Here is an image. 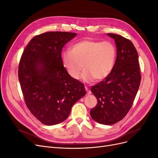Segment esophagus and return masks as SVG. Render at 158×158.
I'll use <instances>...</instances> for the list:
<instances>
[{"mask_svg":"<svg viewBox=\"0 0 158 158\" xmlns=\"http://www.w3.org/2000/svg\"><path fill=\"white\" fill-rule=\"evenodd\" d=\"M85 90H86V92H87V94H88V95H89V94H91V92H90V91L88 89V88L86 86H85Z\"/></svg>","mask_w":158,"mask_h":158,"instance_id":"esophagus-1","label":"esophagus"}]
</instances>
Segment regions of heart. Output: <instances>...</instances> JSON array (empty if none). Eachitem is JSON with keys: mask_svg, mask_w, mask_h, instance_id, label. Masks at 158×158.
Returning <instances> with one entry per match:
<instances>
[{"mask_svg": "<svg viewBox=\"0 0 158 158\" xmlns=\"http://www.w3.org/2000/svg\"><path fill=\"white\" fill-rule=\"evenodd\" d=\"M116 47L110 41L85 39L76 43L71 51L62 54V63L72 78H79L82 65L84 70L81 80L92 83L95 80H103L111 74L115 63Z\"/></svg>", "mask_w": 158, "mask_h": 158, "instance_id": "obj_1", "label": "heart"}]
</instances>
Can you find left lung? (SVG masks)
<instances>
[{
    "instance_id": "obj_1",
    "label": "left lung",
    "mask_w": 158,
    "mask_h": 158,
    "mask_svg": "<svg viewBox=\"0 0 158 158\" xmlns=\"http://www.w3.org/2000/svg\"><path fill=\"white\" fill-rule=\"evenodd\" d=\"M107 35L115 41L117 59L111 74L91 88L98 104L91 109L90 115L98 123L111 125L121 121L131 108L141 76L138 52L132 43L120 35Z\"/></svg>"
}]
</instances>
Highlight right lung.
I'll return each mask as SVG.
<instances>
[{"mask_svg":"<svg viewBox=\"0 0 158 158\" xmlns=\"http://www.w3.org/2000/svg\"><path fill=\"white\" fill-rule=\"evenodd\" d=\"M76 35L44 33L32 38L22 53L18 78L23 98L31 114L44 125L64 121L86 94L84 84L72 78L62 63V49Z\"/></svg>","mask_w":158,"mask_h":158,"instance_id":"obj_1","label":"right lung"}]
</instances>
